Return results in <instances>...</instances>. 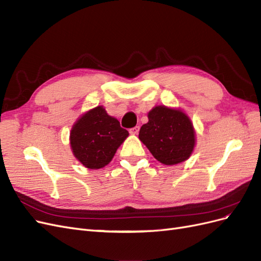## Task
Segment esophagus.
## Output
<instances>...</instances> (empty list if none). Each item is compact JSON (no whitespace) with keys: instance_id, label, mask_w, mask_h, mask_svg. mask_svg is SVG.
<instances>
[{"instance_id":"34e87169","label":"esophagus","mask_w":261,"mask_h":261,"mask_svg":"<svg viewBox=\"0 0 261 261\" xmlns=\"http://www.w3.org/2000/svg\"><path fill=\"white\" fill-rule=\"evenodd\" d=\"M138 132H139V126H136V127H133L129 129L130 135H137Z\"/></svg>"}]
</instances>
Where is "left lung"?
<instances>
[{
  "label": "left lung",
  "mask_w": 261,
  "mask_h": 261,
  "mask_svg": "<svg viewBox=\"0 0 261 261\" xmlns=\"http://www.w3.org/2000/svg\"><path fill=\"white\" fill-rule=\"evenodd\" d=\"M139 139L155 159L165 165L186 161L196 145V132L189 116L180 109L155 106L141 126Z\"/></svg>",
  "instance_id": "1"
}]
</instances>
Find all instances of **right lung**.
<instances>
[{
  "mask_svg": "<svg viewBox=\"0 0 261 261\" xmlns=\"http://www.w3.org/2000/svg\"><path fill=\"white\" fill-rule=\"evenodd\" d=\"M115 117L98 106L82 114L69 133V145L73 154L84 167L90 170L105 168L128 137Z\"/></svg>",
  "mask_w": 261,
  "mask_h": 261,
  "instance_id": "obj_1",
  "label": "right lung"
}]
</instances>
